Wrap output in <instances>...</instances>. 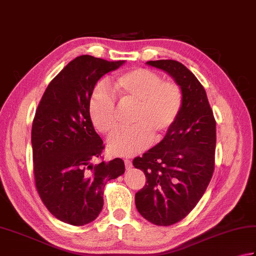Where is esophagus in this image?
<instances>
[{
  "label": "esophagus",
  "mask_w": 256,
  "mask_h": 256,
  "mask_svg": "<svg viewBox=\"0 0 256 256\" xmlns=\"http://www.w3.org/2000/svg\"><path fill=\"white\" fill-rule=\"evenodd\" d=\"M124 166H126V170H129L132 168V160H129V159H124Z\"/></svg>",
  "instance_id": "esophagus-1"
}]
</instances>
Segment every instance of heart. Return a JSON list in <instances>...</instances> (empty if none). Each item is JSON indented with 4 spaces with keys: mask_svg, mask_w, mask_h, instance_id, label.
Instances as JSON below:
<instances>
[{
    "mask_svg": "<svg viewBox=\"0 0 256 256\" xmlns=\"http://www.w3.org/2000/svg\"><path fill=\"white\" fill-rule=\"evenodd\" d=\"M114 92L124 107L134 106V127L122 130L108 140L109 152L117 156L134 155L152 142L162 139L176 122L182 104L178 84L162 81L155 72L134 69L119 74L114 81ZM89 114L94 128L104 134H112L117 128V107L106 86L94 90Z\"/></svg>",
    "mask_w": 256,
    "mask_h": 256,
    "instance_id": "1",
    "label": "heart"
}]
</instances>
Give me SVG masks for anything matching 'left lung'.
Returning <instances> with one entry per match:
<instances>
[{"label":"left lung","mask_w":256,"mask_h":256,"mask_svg":"<svg viewBox=\"0 0 256 256\" xmlns=\"http://www.w3.org/2000/svg\"><path fill=\"white\" fill-rule=\"evenodd\" d=\"M146 64L170 74L182 94L180 112L162 140L132 162L147 178L134 196L138 212L152 224L170 226L190 214L210 184L216 122L204 86L184 64L175 60Z\"/></svg>","instance_id":"obj_1"}]
</instances>
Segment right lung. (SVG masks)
Returning a JSON list of instances; mask_svg holds the SVG:
<instances>
[{
    "label": "right lung",
    "mask_w": 256,
    "mask_h": 256,
    "mask_svg": "<svg viewBox=\"0 0 256 256\" xmlns=\"http://www.w3.org/2000/svg\"><path fill=\"white\" fill-rule=\"evenodd\" d=\"M124 62L80 56L48 86L32 124L36 186L43 204L58 220L82 226L98 218L104 188L124 172L122 159L94 165L104 142L89 114L94 86Z\"/></svg>",
    "instance_id": "right-lung-1"
}]
</instances>
